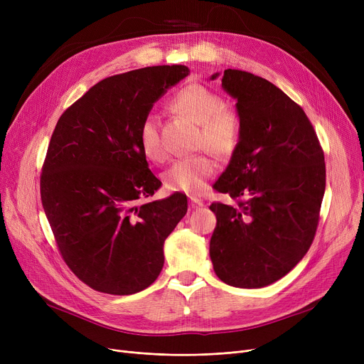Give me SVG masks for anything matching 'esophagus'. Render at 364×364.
Instances as JSON below:
<instances>
[{
	"instance_id": "obj_1",
	"label": "esophagus",
	"mask_w": 364,
	"mask_h": 364,
	"mask_svg": "<svg viewBox=\"0 0 364 364\" xmlns=\"http://www.w3.org/2000/svg\"><path fill=\"white\" fill-rule=\"evenodd\" d=\"M203 200H200V199H198V198H190V202H188V206L192 208V209H200V208H203Z\"/></svg>"
}]
</instances>
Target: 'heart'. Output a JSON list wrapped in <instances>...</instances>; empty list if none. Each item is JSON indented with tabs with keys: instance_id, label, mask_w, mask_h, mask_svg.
<instances>
[{
	"instance_id": "heart-1",
	"label": "heart",
	"mask_w": 364,
	"mask_h": 364,
	"mask_svg": "<svg viewBox=\"0 0 364 364\" xmlns=\"http://www.w3.org/2000/svg\"><path fill=\"white\" fill-rule=\"evenodd\" d=\"M169 106L177 113L199 125L196 144L214 153L218 158L232 156L242 139V121L239 114L225 107L224 99L202 84H188L181 88ZM139 143L143 155L153 162L162 161L165 150L161 141L159 121L147 114L139 128ZM215 172L214 161L198 155L178 159L164 172V184L171 192L200 193L206 181Z\"/></svg>"
}]
</instances>
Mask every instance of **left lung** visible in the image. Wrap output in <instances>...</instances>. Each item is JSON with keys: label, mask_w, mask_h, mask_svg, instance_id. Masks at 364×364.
Masks as SVG:
<instances>
[{"label": "left lung", "mask_w": 364, "mask_h": 364, "mask_svg": "<svg viewBox=\"0 0 364 364\" xmlns=\"http://www.w3.org/2000/svg\"><path fill=\"white\" fill-rule=\"evenodd\" d=\"M221 82L236 100L242 139L214 188L239 206H209L217 217L209 257L220 280L258 289L288 274L310 250L326 168L307 114L280 88L236 69L224 70Z\"/></svg>", "instance_id": "1"}]
</instances>
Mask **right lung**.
<instances>
[{"mask_svg":"<svg viewBox=\"0 0 364 364\" xmlns=\"http://www.w3.org/2000/svg\"><path fill=\"white\" fill-rule=\"evenodd\" d=\"M190 73L183 65L114 75L60 117L41 176V200L59 251L75 276L110 295L155 282L164 243L187 213V198L137 205L161 181L149 169L139 128L162 95Z\"/></svg>","mask_w":364,"mask_h":364,"instance_id":"obj_1","label":"right lung"}]
</instances>
